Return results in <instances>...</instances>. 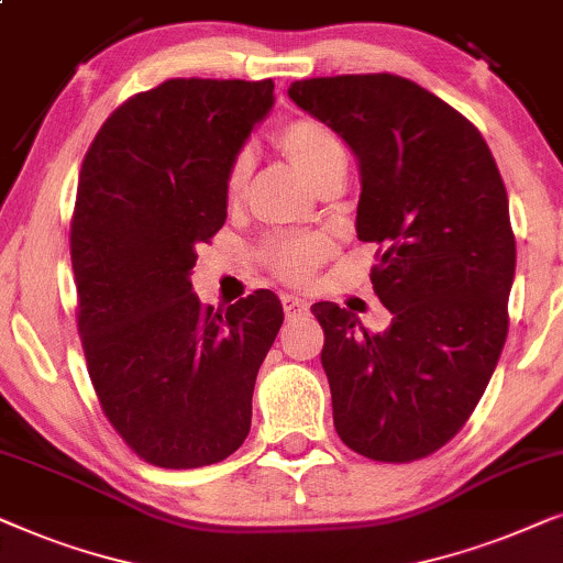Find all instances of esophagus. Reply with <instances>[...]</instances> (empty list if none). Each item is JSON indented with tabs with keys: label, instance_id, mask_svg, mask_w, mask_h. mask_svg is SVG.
Here are the masks:
<instances>
[{
	"label": "esophagus",
	"instance_id": "esophagus-1",
	"mask_svg": "<svg viewBox=\"0 0 563 563\" xmlns=\"http://www.w3.org/2000/svg\"><path fill=\"white\" fill-rule=\"evenodd\" d=\"M283 309H286L288 317H296V313L309 311V303H306L303 298L294 296V294H286V296H283Z\"/></svg>",
	"mask_w": 563,
	"mask_h": 563
}]
</instances>
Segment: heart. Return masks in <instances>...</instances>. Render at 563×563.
<instances>
[{
    "mask_svg": "<svg viewBox=\"0 0 563 563\" xmlns=\"http://www.w3.org/2000/svg\"><path fill=\"white\" fill-rule=\"evenodd\" d=\"M275 144L303 172V177L313 187L332 177H344V172H347V148H344L342 139L317 118L286 120L275 131ZM250 175L252 156L250 152H239L227 172V195L231 200L242 198L246 185H250ZM332 239L324 234H288L269 239L262 257L283 280L306 283L311 280L321 262L332 257Z\"/></svg>",
    "mask_w": 563,
    "mask_h": 563,
    "instance_id": "b5f03b06",
    "label": "heart"
}]
</instances>
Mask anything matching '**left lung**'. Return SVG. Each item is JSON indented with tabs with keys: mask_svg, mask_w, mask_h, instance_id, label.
Returning <instances> with one entry per match:
<instances>
[{
	"mask_svg": "<svg viewBox=\"0 0 563 563\" xmlns=\"http://www.w3.org/2000/svg\"><path fill=\"white\" fill-rule=\"evenodd\" d=\"M288 97L357 156V239L380 246L371 280L391 311L371 332L311 306L336 434L373 461L424 459L466 424L507 340L515 234L497 162L471 120L396 74L303 79Z\"/></svg>",
	"mask_w": 563,
	"mask_h": 563,
	"instance_id": "obj_1",
	"label": "left lung"
}]
</instances>
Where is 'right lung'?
Listing matches in <instances>:
<instances>
[{"mask_svg":"<svg viewBox=\"0 0 563 563\" xmlns=\"http://www.w3.org/2000/svg\"><path fill=\"white\" fill-rule=\"evenodd\" d=\"M273 79H167L112 110L71 216L77 327L100 407L139 459L200 468L252 424L257 371L283 324L273 290L227 311L190 273L227 221L229 164L273 108Z\"/></svg>","mask_w":563,"mask_h":563,"instance_id":"right-lung-1","label":"right lung"}]
</instances>
